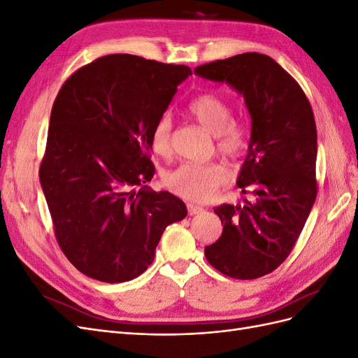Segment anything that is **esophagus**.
<instances>
[{
	"mask_svg": "<svg viewBox=\"0 0 358 358\" xmlns=\"http://www.w3.org/2000/svg\"><path fill=\"white\" fill-rule=\"evenodd\" d=\"M187 209H188V215L194 216V215H199L203 212V208L199 204H192V203H188L187 204Z\"/></svg>",
	"mask_w": 358,
	"mask_h": 358,
	"instance_id": "esophagus-1",
	"label": "esophagus"
}]
</instances>
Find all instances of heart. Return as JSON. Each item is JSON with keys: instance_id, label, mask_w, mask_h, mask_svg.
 <instances>
[{"instance_id": "b5f03b06", "label": "heart", "mask_w": 358, "mask_h": 358, "mask_svg": "<svg viewBox=\"0 0 358 358\" xmlns=\"http://www.w3.org/2000/svg\"><path fill=\"white\" fill-rule=\"evenodd\" d=\"M188 112L208 131L216 136V148L224 157L237 159L246 152L248 133L241 124L233 121V106L224 96L213 92L200 94L188 104ZM171 116L164 113L150 129V146L161 157H167L171 152ZM229 175L220 162H185L166 173L164 185L185 200L206 201L216 189L225 185Z\"/></svg>"}]
</instances>
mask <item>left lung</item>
Instances as JSON below:
<instances>
[{
    "label": "left lung",
    "instance_id": "obj_1",
    "mask_svg": "<svg viewBox=\"0 0 358 358\" xmlns=\"http://www.w3.org/2000/svg\"><path fill=\"white\" fill-rule=\"evenodd\" d=\"M245 96L251 142L237 185L252 199L221 204L222 234L204 248L212 267L234 279H257L282 264L317 199V125L300 85L267 55L246 52L194 69Z\"/></svg>",
    "mask_w": 358,
    "mask_h": 358
}]
</instances>
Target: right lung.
<instances>
[{"mask_svg": "<svg viewBox=\"0 0 358 358\" xmlns=\"http://www.w3.org/2000/svg\"><path fill=\"white\" fill-rule=\"evenodd\" d=\"M191 74L187 66L115 53L76 70L52 106L40 182L61 251L83 275H142L187 206L150 191V129ZM138 187V190L135 188Z\"/></svg>", "mask_w": 358, "mask_h": 358, "instance_id": "add662e5", "label": "right lung"}]
</instances>
